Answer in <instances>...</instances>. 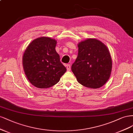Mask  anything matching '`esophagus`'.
I'll return each mask as SVG.
<instances>
[{
  "label": "esophagus",
  "mask_w": 133,
  "mask_h": 133,
  "mask_svg": "<svg viewBox=\"0 0 133 133\" xmlns=\"http://www.w3.org/2000/svg\"><path fill=\"white\" fill-rule=\"evenodd\" d=\"M66 68L67 71H70L71 70V66L69 64H67L66 65Z\"/></svg>",
  "instance_id": "esophagus-1"
}]
</instances>
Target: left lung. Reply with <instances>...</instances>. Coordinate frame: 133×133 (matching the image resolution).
<instances>
[{
    "label": "left lung",
    "instance_id": "8db88e82",
    "mask_svg": "<svg viewBox=\"0 0 133 133\" xmlns=\"http://www.w3.org/2000/svg\"><path fill=\"white\" fill-rule=\"evenodd\" d=\"M78 56L71 70L77 80L83 86L98 88L108 80L112 62L107 46L94 38H88L78 45Z\"/></svg>",
    "mask_w": 133,
    "mask_h": 133
}]
</instances>
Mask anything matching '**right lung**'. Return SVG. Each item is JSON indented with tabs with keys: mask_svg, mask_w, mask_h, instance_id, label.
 Returning <instances> with one entry per match:
<instances>
[{
	"mask_svg": "<svg viewBox=\"0 0 133 133\" xmlns=\"http://www.w3.org/2000/svg\"><path fill=\"white\" fill-rule=\"evenodd\" d=\"M56 41L41 37L28 46L23 57L25 74L29 82L39 88H47L59 82L66 71L55 50Z\"/></svg>",
	"mask_w": 133,
	"mask_h": 133,
	"instance_id": "right-lung-1",
	"label": "right lung"
}]
</instances>
